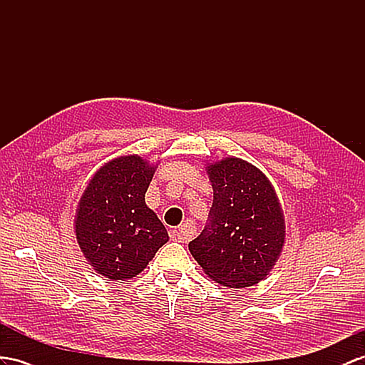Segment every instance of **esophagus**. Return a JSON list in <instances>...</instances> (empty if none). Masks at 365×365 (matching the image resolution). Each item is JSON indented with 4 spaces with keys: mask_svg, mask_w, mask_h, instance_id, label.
<instances>
[{
    "mask_svg": "<svg viewBox=\"0 0 365 365\" xmlns=\"http://www.w3.org/2000/svg\"><path fill=\"white\" fill-rule=\"evenodd\" d=\"M170 236H171V239L175 240V242H188V240H190V235H188V231H186L185 227L171 230V231H170Z\"/></svg>",
    "mask_w": 365,
    "mask_h": 365,
    "instance_id": "1",
    "label": "esophagus"
}]
</instances>
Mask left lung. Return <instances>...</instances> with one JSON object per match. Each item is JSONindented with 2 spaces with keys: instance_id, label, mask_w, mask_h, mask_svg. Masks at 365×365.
<instances>
[{
  "instance_id": "left-lung-1",
  "label": "left lung",
  "mask_w": 365,
  "mask_h": 365,
  "mask_svg": "<svg viewBox=\"0 0 365 365\" xmlns=\"http://www.w3.org/2000/svg\"><path fill=\"white\" fill-rule=\"evenodd\" d=\"M214 199L190 251L217 284L245 288L262 280L282 251L284 212L272 182L256 166L228 157L207 166Z\"/></svg>"
}]
</instances>
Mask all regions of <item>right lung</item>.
<instances>
[{
    "mask_svg": "<svg viewBox=\"0 0 365 365\" xmlns=\"http://www.w3.org/2000/svg\"><path fill=\"white\" fill-rule=\"evenodd\" d=\"M155 166L140 155L108 162L83 192L76 235L83 255L98 274L133 279L168 242L163 223L145 203Z\"/></svg>",
    "mask_w": 365,
    "mask_h": 365,
    "instance_id": "obj_1",
    "label": "right lung"
}]
</instances>
